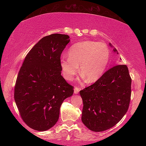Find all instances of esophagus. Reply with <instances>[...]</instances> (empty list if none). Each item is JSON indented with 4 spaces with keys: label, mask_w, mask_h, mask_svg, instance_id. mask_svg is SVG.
Instances as JSON below:
<instances>
[{
    "label": "esophagus",
    "mask_w": 146,
    "mask_h": 146,
    "mask_svg": "<svg viewBox=\"0 0 146 146\" xmlns=\"http://www.w3.org/2000/svg\"><path fill=\"white\" fill-rule=\"evenodd\" d=\"M80 88L78 87V86H75V88H74V93L77 94L79 92V91H80Z\"/></svg>",
    "instance_id": "obj_1"
}]
</instances>
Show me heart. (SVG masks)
<instances>
[{"mask_svg":"<svg viewBox=\"0 0 146 146\" xmlns=\"http://www.w3.org/2000/svg\"><path fill=\"white\" fill-rule=\"evenodd\" d=\"M68 56L60 60L64 78L72 81L80 70L82 78L92 83L104 73L110 61V52L105 43L85 40L71 46L68 49Z\"/></svg>","mask_w":146,"mask_h":146,"instance_id":"obj_1","label":"heart"}]
</instances>
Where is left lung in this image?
Listing matches in <instances>:
<instances>
[{
	"label": "left lung",
	"mask_w": 146,
	"mask_h": 146,
	"mask_svg": "<svg viewBox=\"0 0 146 146\" xmlns=\"http://www.w3.org/2000/svg\"><path fill=\"white\" fill-rule=\"evenodd\" d=\"M113 51L118 54L115 48ZM131 86V78L127 66L117 65L104 73L93 84L81 90L84 124L95 132L117 124L129 108Z\"/></svg>",
	"instance_id": "1"
}]
</instances>
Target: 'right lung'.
I'll return each mask as SVG.
<instances>
[{
	"label": "right lung",
	"mask_w": 146,
	"mask_h": 146,
	"mask_svg": "<svg viewBox=\"0 0 146 146\" xmlns=\"http://www.w3.org/2000/svg\"><path fill=\"white\" fill-rule=\"evenodd\" d=\"M69 38L58 33L44 36L27 54L20 69L15 101L22 119L33 129L44 131L55 125L63 101L73 94L60 66Z\"/></svg>",
	"instance_id": "right-lung-1"
}]
</instances>
